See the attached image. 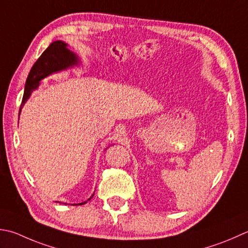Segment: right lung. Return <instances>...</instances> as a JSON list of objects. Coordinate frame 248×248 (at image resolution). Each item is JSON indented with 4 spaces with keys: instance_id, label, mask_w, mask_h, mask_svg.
Segmentation results:
<instances>
[{
    "instance_id": "obj_1",
    "label": "right lung",
    "mask_w": 248,
    "mask_h": 248,
    "mask_svg": "<svg viewBox=\"0 0 248 248\" xmlns=\"http://www.w3.org/2000/svg\"><path fill=\"white\" fill-rule=\"evenodd\" d=\"M66 46L67 44L62 41H56L51 43L49 47L42 53V56L34 63L26 81L19 115H20L22 106L26 103L27 100L30 98L32 91L35 90L40 86V81L42 79L52 74V73L66 70L67 67H72L78 64V57L70 49H67ZM93 195L90 197V199L93 197ZM90 199H88V200H90ZM85 203L87 202L85 201L79 203V205L85 204Z\"/></svg>"
}]
</instances>
